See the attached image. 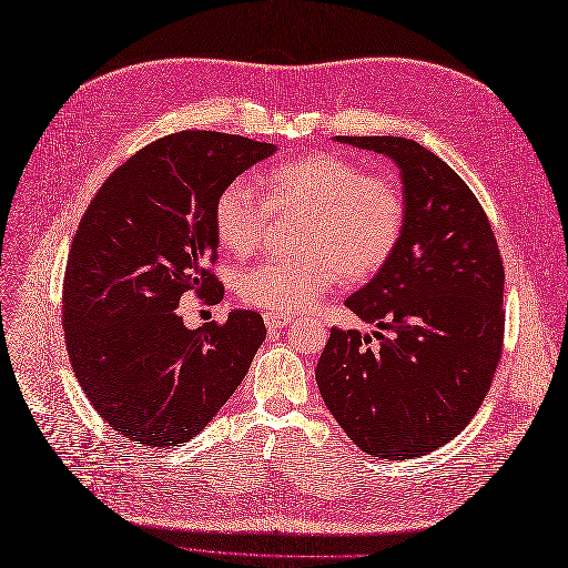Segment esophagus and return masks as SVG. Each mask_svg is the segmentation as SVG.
Masks as SVG:
<instances>
[{"instance_id": "esophagus-1", "label": "esophagus", "mask_w": 568, "mask_h": 568, "mask_svg": "<svg viewBox=\"0 0 568 568\" xmlns=\"http://www.w3.org/2000/svg\"><path fill=\"white\" fill-rule=\"evenodd\" d=\"M291 321H293V318H291L288 314H277V312H267V314H265V326H267L270 331L286 328Z\"/></svg>"}]
</instances>
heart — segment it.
Masks as SVG:
<instances>
[{
    "mask_svg": "<svg viewBox=\"0 0 568 568\" xmlns=\"http://www.w3.org/2000/svg\"><path fill=\"white\" fill-rule=\"evenodd\" d=\"M229 182L214 203V229L237 256L256 252L273 214L303 217L301 256L265 261L237 282L247 305L277 314L314 307L339 275L361 282L393 258L407 222V201L395 178L367 173L337 152H310L284 161L261 180Z\"/></svg>",
    "mask_w": 568,
    "mask_h": 568,
    "instance_id": "heart-1",
    "label": "heart"
}]
</instances>
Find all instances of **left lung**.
<instances>
[{"label":"left lung","instance_id":"8db88e82","mask_svg":"<svg viewBox=\"0 0 568 568\" xmlns=\"http://www.w3.org/2000/svg\"><path fill=\"white\" fill-rule=\"evenodd\" d=\"M399 166L407 222L393 258L346 307L376 323L379 346L331 328L316 365L323 402L372 457H418L467 427L504 346V263L467 182L399 136H335Z\"/></svg>","mask_w":568,"mask_h":568}]
</instances>
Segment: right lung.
<instances>
[{
	"label": "right lung",
	"instance_id": "add662e5",
	"mask_svg": "<svg viewBox=\"0 0 568 568\" xmlns=\"http://www.w3.org/2000/svg\"><path fill=\"white\" fill-rule=\"evenodd\" d=\"M275 145L220 131L159 139L108 178L71 242L62 321L75 379L122 437L166 448L212 420L265 339L258 312L189 331L178 305L224 298L214 203Z\"/></svg>",
	"mask_w": 568,
	"mask_h": 568
}]
</instances>
